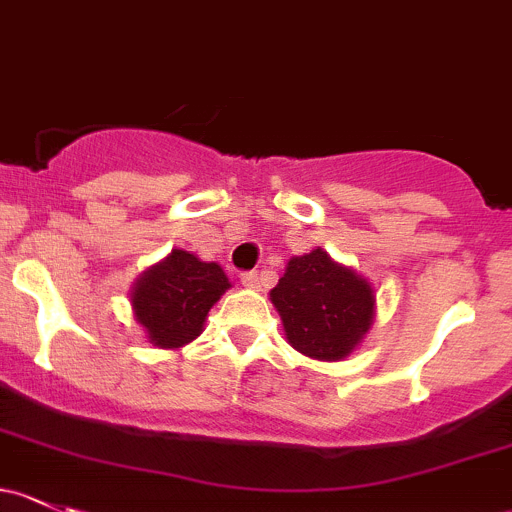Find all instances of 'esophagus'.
<instances>
[{
    "label": "esophagus",
    "instance_id": "obj_1",
    "mask_svg": "<svg viewBox=\"0 0 512 512\" xmlns=\"http://www.w3.org/2000/svg\"><path fill=\"white\" fill-rule=\"evenodd\" d=\"M240 279H242V284H245L247 289H257V287H260V272H255V270L242 272Z\"/></svg>",
    "mask_w": 512,
    "mask_h": 512
}]
</instances>
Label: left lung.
I'll use <instances>...</instances> for the list:
<instances>
[{
    "label": "left lung",
    "mask_w": 512,
    "mask_h": 512,
    "mask_svg": "<svg viewBox=\"0 0 512 512\" xmlns=\"http://www.w3.org/2000/svg\"><path fill=\"white\" fill-rule=\"evenodd\" d=\"M287 341L316 360H341L370 328L373 289L358 274L336 265L324 250L292 257L270 292Z\"/></svg>",
    "instance_id": "left-lung-1"
}]
</instances>
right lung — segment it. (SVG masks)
Returning <instances> with one entry per match:
<instances>
[{
	"label": "right lung",
	"instance_id": "obj_1",
	"mask_svg": "<svg viewBox=\"0 0 512 512\" xmlns=\"http://www.w3.org/2000/svg\"><path fill=\"white\" fill-rule=\"evenodd\" d=\"M228 287V277L215 262L174 250L137 279L134 316L154 346L179 348L201 333L208 311Z\"/></svg>",
	"mask_w": 512,
	"mask_h": 512
}]
</instances>
